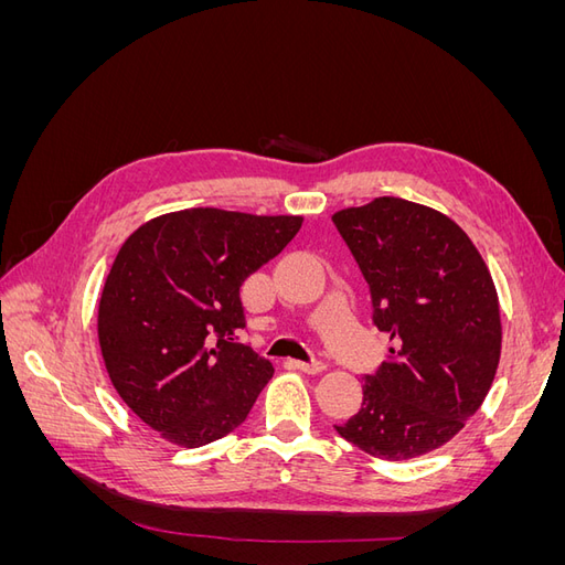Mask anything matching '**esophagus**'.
Instances as JSON below:
<instances>
[{"label":"esophagus","mask_w":565,"mask_h":565,"mask_svg":"<svg viewBox=\"0 0 565 565\" xmlns=\"http://www.w3.org/2000/svg\"><path fill=\"white\" fill-rule=\"evenodd\" d=\"M299 372H306V374H320L324 370V363L320 361H313V363H303V361H295L292 363Z\"/></svg>","instance_id":"esophagus-1"}]
</instances>
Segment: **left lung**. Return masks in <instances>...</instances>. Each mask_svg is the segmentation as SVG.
Segmentation results:
<instances>
[{"mask_svg":"<svg viewBox=\"0 0 565 565\" xmlns=\"http://www.w3.org/2000/svg\"><path fill=\"white\" fill-rule=\"evenodd\" d=\"M388 334L386 361L363 382L341 438L386 461L455 438L492 386L502 353L500 299L481 252L450 216L403 198L332 214Z\"/></svg>","mask_w":565,"mask_h":565,"instance_id":"1","label":"left lung"}]
</instances>
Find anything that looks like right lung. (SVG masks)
<instances>
[{
	"instance_id": "right-lung-1",
	"label": "right lung",
	"mask_w": 565,
	"mask_h": 565,
	"mask_svg": "<svg viewBox=\"0 0 565 565\" xmlns=\"http://www.w3.org/2000/svg\"><path fill=\"white\" fill-rule=\"evenodd\" d=\"M301 221L193 207L146 221L119 247L98 347L119 398L160 438L200 448L245 422L273 365L237 344L241 287Z\"/></svg>"
}]
</instances>
